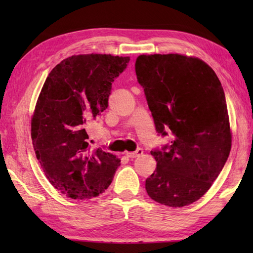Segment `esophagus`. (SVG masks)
<instances>
[{"label":"esophagus","mask_w":253,"mask_h":253,"mask_svg":"<svg viewBox=\"0 0 253 253\" xmlns=\"http://www.w3.org/2000/svg\"><path fill=\"white\" fill-rule=\"evenodd\" d=\"M143 154V149L142 148H138L136 152H127L126 153V156L129 157V158H135V157H138Z\"/></svg>","instance_id":"obj_1"}]
</instances>
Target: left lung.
Instances as JSON below:
<instances>
[{
	"mask_svg": "<svg viewBox=\"0 0 253 253\" xmlns=\"http://www.w3.org/2000/svg\"><path fill=\"white\" fill-rule=\"evenodd\" d=\"M135 70L156 130L174 135L169 147L151 152L157 165L145 188L163 205H190L212 186L231 151L223 88L208 63L184 54H140Z\"/></svg>",
	"mask_w": 253,
	"mask_h": 253,
	"instance_id": "left-lung-1",
	"label": "left lung"
}]
</instances>
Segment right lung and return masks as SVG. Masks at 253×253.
<instances>
[{
  "instance_id": "add662e5",
  "label": "right lung",
  "mask_w": 253,
  "mask_h": 253,
  "mask_svg": "<svg viewBox=\"0 0 253 253\" xmlns=\"http://www.w3.org/2000/svg\"><path fill=\"white\" fill-rule=\"evenodd\" d=\"M129 57L77 54L55 66L31 118V138L45 177L70 199L96 198L110 185L121 160L91 151L87 126L108 107L111 83Z\"/></svg>"
}]
</instances>
